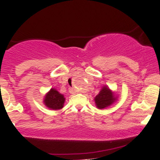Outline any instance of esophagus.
Segmentation results:
<instances>
[{"label":"esophagus","instance_id":"obj_1","mask_svg":"<svg viewBox=\"0 0 160 160\" xmlns=\"http://www.w3.org/2000/svg\"><path fill=\"white\" fill-rule=\"evenodd\" d=\"M69 92H70V93H72V94H74V93H76L73 88H70V89H69Z\"/></svg>","mask_w":160,"mask_h":160}]
</instances>
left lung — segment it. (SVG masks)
Listing matches in <instances>:
<instances>
[{
	"instance_id": "left-lung-1",
	"label": "left lung",
	"mask_w": 160,
	"mask_h": 160,
	"mask_svg": "<svg viewBox=\"0 0 160 160\" xmlns=\"http://www.w3.org/2000/svg\"><path fill=\"white\" fill-rule=\"evenodd\" d=\"M117 97L113 93L108 86H103L99 94L96 96L94 98L96 106L99 109L106 108L117 100Z\"/></svg>"
}]
</instances>
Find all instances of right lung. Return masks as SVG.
Masks as SVG:
<instances>
[{
	"label": "right lung",
	"mask_w": 160,
	"mask_h": 160,
	"mask_svg": "<svg viewBox=\"0 0 160 160\" xmlns=\"http://www.w3.org/2000/svg\"><path fill=\"white\" fill-rule=\"evenodd\" d=\"M65 98L63 94L60 93L57 90L52 88L45 96L44 104L48 108L52 110H59L63 107Z\"/></svg>",
	"instance_id": "right-lung-1"
}]
</instances>
